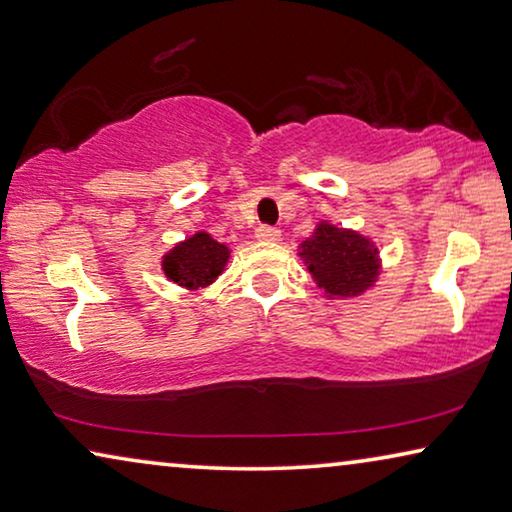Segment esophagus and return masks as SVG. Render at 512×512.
Here are the masks:
<instances>
[{"instance_id":"34e87169","label":"esophagus","mask_w":512,"mask_h":512,"mask_svg":"<svg viewBox=\"0 0 512 512\" xmlns=\"http://www.w3.org/2000/svg\"><path fill=\"white\" fill-rule=\"evenodd\" d=\"M255 236L259 241L273 243V241H280V230H278V227H271V225H262V227H257Z\"/></svg>"}]
</instances>
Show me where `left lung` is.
<instances>
[{
    "instance_id": "8db88e82",
    "label": "left lung",
    "mask_w": 512,
    "mask_h": 512,
    "mask_svg": "<svg viewBox=\"0 0 512 512\" xmlns=\"http://www.w3.org/2000/svg\"><path fill=\"white\" fill-rule=\"evenodd\" d=\"M312 280L329 299H354L375 285L381 271L379 248L368 236L322 220L299 246Z\"/></svg>"
}]
</instances>
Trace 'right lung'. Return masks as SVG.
<instances>
[{
    "mask_svg": "<svg viewBox=\"0 0 512 512\" xmlns=\"http://www.w3.org/2000/svg\"><path fill=\"white\" fill-rule=\"evenodd\" d=\"M230 248L211 239L207 232H195L163 255V271L167 280L186 289L209 287L225 271Z\"/></svg>",
    "mask_w": 512,
    "mask_h": 512,
    "instance_id": "right-lung-1",
    "label": "right lung"
}]
</instances>
